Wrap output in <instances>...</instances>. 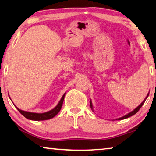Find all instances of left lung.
I'll list each match as a JSON object with an SVG mask.
<instances>
[{
    "label": "left lung",
    "instance_id": "obj_1",
    "mask_svg": "<svg viewBox=\"0 0 156 156\" xmlns=\"http://www.w3.org/2000/svg\"><path fill=\"white\" fill-rule=\"evenodd\" d=\"M148 95H149V92L148 93V94H147V97L145 98V99L143 100V102L141 103V104L139 105V106L137 107H136V108L133 110V111H132L131 112H130V113H128V114H127L126 115H125V116H122V117H121V118H119V119H115V120H123V119H127V118H128V117H130V116H133V115H135L136 112H137L139 110H140V109L141 108V107H142V105H144V103L145 102V101H146V100H147V98H148ZM90 108H91V109L93 110V112H94L93 111V104H92V101H91V100H90ZM115 120H113V121H115Z\"/></svg>",
    "mask_w": 156,
    "mask_h": 156
}]
</instances>
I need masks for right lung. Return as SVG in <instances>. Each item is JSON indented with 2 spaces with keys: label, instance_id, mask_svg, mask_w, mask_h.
I'll use <instances>...</instances> for the list:
<instances>
[{
  "label": "right lung",
  "instance_id": "obj_1",
  "mask_svg": "<svg viewBox=\"0 0 156 156\" xmlns=\"http://www.w3.org/2000/svg\"><path fill=\"white\" fill-rule=\"evenodd\" d=\"M65 95H66V93H65L63 96H62L61 99L60 100L59 102L58 103V105H57L54 109H52L51 110H50V111H49V112H44V113H35V112H30L23 111V110L19 109L17 107L15 106V105H14V106H15L16 108L18 109V111L20 112V113L26 119H28L29 120H32V121H44V120H48V119H51L52 118H54V117L60 112V110H61V107H62V105H63ZM10 100H11V98H10Z\"/></svg>",
  "mask_w": 156,
  "mask_h": 156
}]
</instances>
